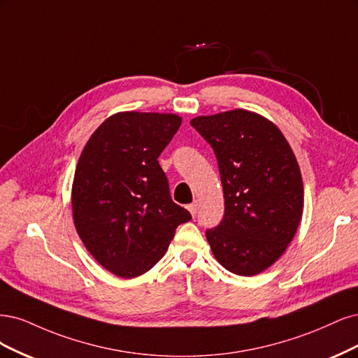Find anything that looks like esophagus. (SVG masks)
<instances>
[{"instance_id": "34e87169", "label": "esophagus", "mask_w": 358, "mask_h": 358, "mask_svg": "<svg viewBox=\"0 0 358 358\" xmlns=\"http://www.w3.org/2000/svg\"><path fill=\"white\" fill-rule=\"evenodd\" d=\"M187 208H189V211H190V214L194 217L196 215V213H198V202H193V203H190L189 206H187Z\"/></svg>"}]
</instances>
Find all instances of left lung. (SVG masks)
I'll use <instances>...</instances> for the list:
<instances>
[{
  "label": "left lung",
  "instance_id": "left-lung-1",
  "mask_svg": "<svg viewBox=\"0 0 358 358\" xmlns=\"http://www.w3.org/2000/svg\"><path fill=\"white\" fill-rule=\"evenodd\" d=\"M214 150L224 217L206 239L229 272L252 276L278 260L303 213V181L278 126L255 111L235 108L190 120Z\"/></svg>",
  "mask_w": 358,
  "mask_h": 358
}]
</instances>
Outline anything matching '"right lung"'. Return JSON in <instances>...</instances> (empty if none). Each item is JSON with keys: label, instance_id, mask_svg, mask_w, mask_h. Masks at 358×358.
<instances>
[{"label": "right lung", "instance_id": "right-lung-1", "mask_svg": "<svg viewBox=\"0 0 358 358\" xmlns=\"http://www.w3.org/2000/svg\"><path fill=\"white\" fill-rule=\"evenodd\" d=\"M172 113L120 111L103 120L78 157L71 189L74 226L94 259L136 278L165 256L192 215L172 202L159 155L180 128Z\"/></svg>", "mask_w": 358, "mask_h": 358}]
</instances>
